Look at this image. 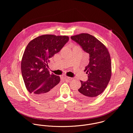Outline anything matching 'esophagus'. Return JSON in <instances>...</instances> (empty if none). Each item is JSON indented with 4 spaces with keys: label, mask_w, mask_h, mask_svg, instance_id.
<instances>
[{
    "label": "esophagus",
    "mask_w": 133,
    "mask_h": 133,
    "mask_svg": "<svg viewBox=\"0 0 133 133\" xmlns=\"http://www.w3.org/2000/svg\"><path fill=\"white\" fill-rule=\"evenodd\" d=\"M66 78H67L68 80H70V81L74 80V78H72V77H66Z\"/></svg>",
    "instance_id": "34e87169"
}]
</instances>
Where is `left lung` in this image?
<instances>
[{
	"label": "left lung",
	"mask_w": 133,
	"mask_h": 133,
	"mask_svg": "<svg viewBox=\"0 0 133 133\" xmlns=\"http://www.w3.org/2000/svg\"><path fill=\"white\" fill-rule=\"evenodd\" d=\"M71 39L89 54V63L85 66L88 79L80 81L81 87L76 95L84 100H92L107 88L111 77L112 66L110 53L107 47L94 36L87 33L72 36Z\"/></svg>",
	"instance_id": "left-lung-1"
}]
</instances>
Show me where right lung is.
<instances>
[{
	"instance_id": "add662e5",
	"label": "right lung",
	"mask_w": 133,
	"mask_h": 133,
	"mask_svg": "<svg viewBox=\"0 0 133 133\" xmlns=\"http://www.w3.org/2000/svg\"><path fill=\"white\" fill-rule=\"evenodd\" d=\"M69 40L67 36L43 35L27 45L21 62L22 76L28 91L38 99L50 98L56 92L60 78L50 73L48 62Z\"/></svg>"
}]
</instances>
